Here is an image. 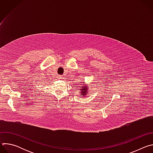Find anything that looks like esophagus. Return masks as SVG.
<instances>
[{
  "mask_svg": "<svg viewBox=\"0 0 153 153\" xmlns=\"http://www.w3.org/2000/svg\"><path fill=\"white\" fill-rule=\"evenodd\" d=\"M62 78H63V76H58V79H62Z\"/></svg>",
  "mask_w": 153,
  "mask_h": 153,
  "instance_id": "1",
  "label": "esophagus"
}]
</instances>
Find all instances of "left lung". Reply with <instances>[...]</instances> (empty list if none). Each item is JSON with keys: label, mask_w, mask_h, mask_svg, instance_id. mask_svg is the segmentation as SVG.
I'll return each mask as SVG.
<instances>
[{"label": "left lung", "mask_w": 153, "mask_h": 153, "mask_svg": "<svg viewBox=\"0 0 153 153\" xmlns=\"http://www.w3.org/2000/svg\"><path fill=\"white\" fill-rule=\"evenodd\" d=\"M89 87H87L86 85H83V84H82L80 86V90L81 91V93H80V94L81 95H83V96H85L86 94H87L88 93H87V90L88 89Z\"/></svg>", "instance_id": "left-lung-1"}]
</instances>
